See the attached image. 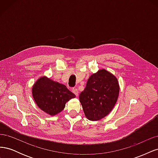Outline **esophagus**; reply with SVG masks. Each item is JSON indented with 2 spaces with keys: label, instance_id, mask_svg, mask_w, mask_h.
Instances as JSON below:
<instances>
[{
  "label": "esophagus",
  "instance_id": "obj_1",
  "mask_svg": "<svg viewBox=\"0 0 158 158\" xmlns=\"http://www.w3.org/2000/svg\"><path fill=\"white\" fill-rule=\"evenodd\" d=\"M73 92L76 95V96H78V90L77 89H73Z\"/></svg>",
  "mask_w": 158,
  "mask_h": 158
}]
</instances>
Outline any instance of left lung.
I'll use <instances>...</instances> for the list:
<instances>
[{
	"instance_id": "8db88e82",
	"label": "left lung",
	"mask_w": 158,
	"mask_h": 158,
	"mask_svg": "<svg viewBox=\"0 0 158 158\" xmlns=\"http://www.w3.org/2000/svg\"><path fill=\"white\" fill-rule=\"evenodd\" d=\"M120 86L117 77L106 69H100L88 80L79 96L85 116L95 121L106 117L117 103Z\"/></svg>"
}]
</instances>
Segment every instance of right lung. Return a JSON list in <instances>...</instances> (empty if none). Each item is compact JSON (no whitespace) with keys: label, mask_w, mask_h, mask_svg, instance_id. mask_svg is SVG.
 <instances>
[{"label":"right lung","mask_w":158,"mask_h":158,"mask_svg":"<svg viewBox=\"0 0 158 158\" xmlns=\"http://www.w3.org/2000/svg\"><path fill=\"white\" fill-rule=\"evenodd\" d=\"M32 96L40 109L50 116H55L65 107L66 102L76 95L66 85L46 76L38 78L32 86Z\"/></svg>","instance_id":"obj_1"}]
</instances>
